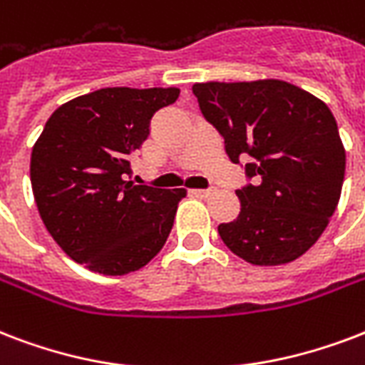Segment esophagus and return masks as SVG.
<instances>
[{
    "label": "esophagus",
    "instance_id": "esophagus-1",
    "mask_svg": "<svg viewBox=\"0 0 365 365\" xmlns=\"http://www.w3.org/2000/svg\"><path fill=\"white\" fill-rule=\"evenodd\" d=\"M191 195L199 197V199H207V197L212 195V189H191Z\"/></svg>",
    "mask_w": 365,
    "mask_h": 365
}]
</instances>
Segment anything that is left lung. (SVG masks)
<instances>
[{"label":"left lung","instance_id":"obj_1","mask_svg":"<svg viewBox=\"0 0 365 365\" xmlns=\"http://www.w3.org/2000/svg\"><path fill=\"white\" fill-rule=\"evenodd\" d=\"M202 115L226 141L227 157L249 155L237 189L241 212L220 224L233 255L252 266L302 257L329 224L341 199L346 153L322 99L283 80L195 83Z\"/></svg>","mask_w":365,"mask_h":365}]
</instances>
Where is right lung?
Segmentation results:
<instances>
[{"label":"right lung","instance_id":"1","mask_svg":"<svg viewBox=\"0 0 365 365\" xmlns=\"http://www.w3.org/2000/svg\"><path fill=\"white\" fill-rule=\"evenodd\" d=\"M178 88H103L61 105L32 147L30 182L43 226L91 272L126 275L157 257L185 189L126 182L130 155Z\"/></svg>","mask_w":365,"mask_h":365}]
</instances>
